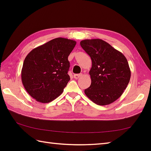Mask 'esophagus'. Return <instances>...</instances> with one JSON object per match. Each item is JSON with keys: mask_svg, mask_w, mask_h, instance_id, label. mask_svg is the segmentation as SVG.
I'll return each instance as SVG.
<instances>
[{"mask_svg": "<svg viewBox=\"0 0 151 151\" xmlns=\"http://www.w3.org/2000/svg\"><path fill=\"white\" fill-rule=\"evenodd\" d=\"M81 76H82V74H75V75H74V78L78 79Z\"/></svg>", "mask_w": 151, "mask_h": 151, "instance_id": "34e87169", "label": "esophagus"}]
</instances>
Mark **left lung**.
Instances as JSON below:
<instances>
[{
    "mask_svg": "<svg viewBox=\"0 0 151 151\" xmlns=\"http://www.w3.org/2000/svg\"><path fill=\"white\" fill-rule=\"evenodd\" d=\"M81 45L91 57V84L86 95L98 105L110 104L119 98L129 84L131 72L123 54L101 39L84 40Z\"/></svg>",
    "mask_w": 151,
    "mask_h": 151,
    "instance_id": "1",
    "label": "left lung"
}]
</instances>
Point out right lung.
Segmentation results:
<instances>
[{
    "mask_svg": "<svg viewBox=\"0 0 151 151\" xmlns=\"http://www.w3.org/2000/svg\"><path fill=\"white\" fill-rule=\"evenodd\" d=\"M76 42L57 37L28 54L21 70L24 87L37 102L48 103L62 93L70 81L68 56Z\"/></svg>",
    "mask_w": 151,
    "mask_h": 151,
    "instance_id": "add662e5",
    "label": "right lung"
}]
</instances>
